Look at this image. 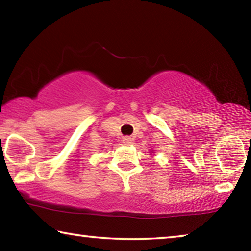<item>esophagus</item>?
I'll use <instances>...</instances> for the list:
<instances>
[{"label":"esophagus","instance_id":"34e87169","mask_svg":"<svg viewBox=\"0 0 251 251\" xmlns=\"http://www.w3.org/2000/svg\"><path fill=\"white\" fill-rule=\"evenodd\" d=\"M123 142H124L126 145H129V144L131 143V138L129 137V136H125V137L123 138Z\"/></svg>","mask_w":251,"mask_h":251}]
</instances>
